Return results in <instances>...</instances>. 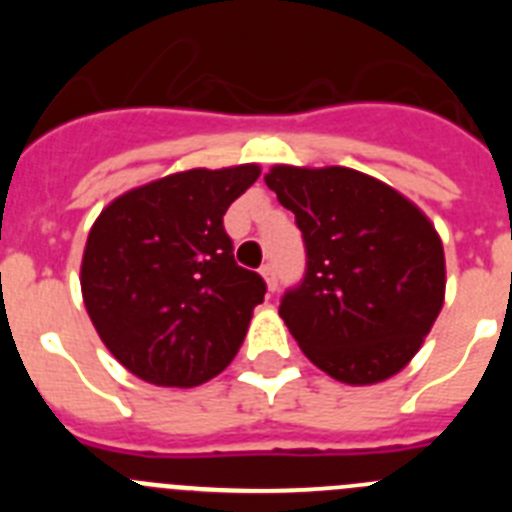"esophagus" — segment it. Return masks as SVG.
<instances>
[{"instance_id":"esophagus-1","label":"esophagus","mask_w":512,"mask_h":512,"mask_svg":"<svg viewBox=\"0 0 512 512\" xmlns=\"http://www.w3.org/2000/svg\"><path fill=\"white\" fill-rule=\"evenodd\" d=\"M261 277L266 279V287H269L271 292H274V289L279 287V279H277V266H274V264H264V266H261Z\"/></svg>"}]
</instances>
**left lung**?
<instances>
[{
	"mask_svg": "<svg viewBox=\"0 0 512 512\" xmlns=\"http://www.w3.org/2000/svg\"><path fill=\"white\" fill-rule=\"evenodd\" d=\"M264 179L305 241V277L284 292L279 315L307 359L346 384L400 372L443 305L446 264L431 220L343 166H274Z\"/></svg>",
	"mask_w": 512,
	"mask_h": 512,
	"instance_id": "left-lung-1",
	"label": "left lung"
}]
</instances>
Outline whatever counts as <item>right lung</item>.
Returning <instances> with one entry per match:
<instances>
[{
  "instance_id": "1",
  "label": "right lung",
  "mask_w": 512,
  "mask_h": 512,
  "mask_svg": "<svg viewBox=\"0 0 512 512\" xmlns=\"http://www.w3.org/2000/svg\"><path fill=\"white\" fill-rule=\"evenodd\" d=\"M259 174L243 164L164 176L117 197L92 225L81 295L135 377L197 387L238 354L266 282L235 264L223 215Z\"/></svg>"
}]
</instances>
